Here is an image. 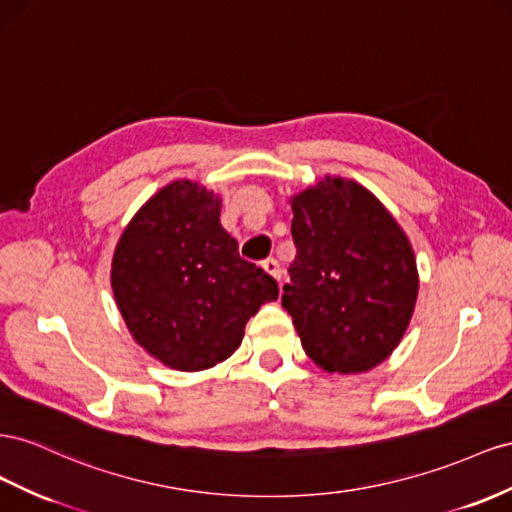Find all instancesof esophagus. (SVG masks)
Returning <instances> with one entry per match:
<instances>
[{
    "instance_id": "esophagus-1",
    "label": "esophagus",
    "mask_w": 512,
    "mask_h": 512,
    "mask_svg": "<svg viewBox=\"0 0 512 512\" xmlns=\"http://www.w3.org/2000/svg\"><path fill=\"white\" fill-rule=\"evenodd\" d=\"M262 269H265L271 278H275V280H282V269H280V262L275 260V258H267V260H262Z\"/></svg>"
}]
</instances>
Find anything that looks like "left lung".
<instances>
[{"mask_svg": "<svg viewBox=\"0 0 512 512\" xmlns=\"http://www.w3.org/2000/svg\"><path fill=\"white\" fill-rule=\"evenodd\" d=\"M297 256L282 306L303 349L327 372H364L403 338L418 297L405 232L368 189L325 178L290 200Z\"/></svg>", "mask_w": 512, "mask_h": 512, "instance_id": "obj_1", "label": "left lung"}]
</instances>
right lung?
<instances>
[{"instance_id": "add662e5", "label": "right lung", "mask_w": 512, "mask_h": 512, "mask_svg": "<svg viewBox=\"0 0 512 512\" xmlns=\"http://www.w3.org/2000/svg\"><path fill=\"white\" fill-rule=\"evenodd\" d=\"M213 191L176 181L150 198L122 232L112 286L135 342L174 370L224 362L241 344L245 323L278 282L239 256L219 224Z\"/></svg>"}]
</instances>
